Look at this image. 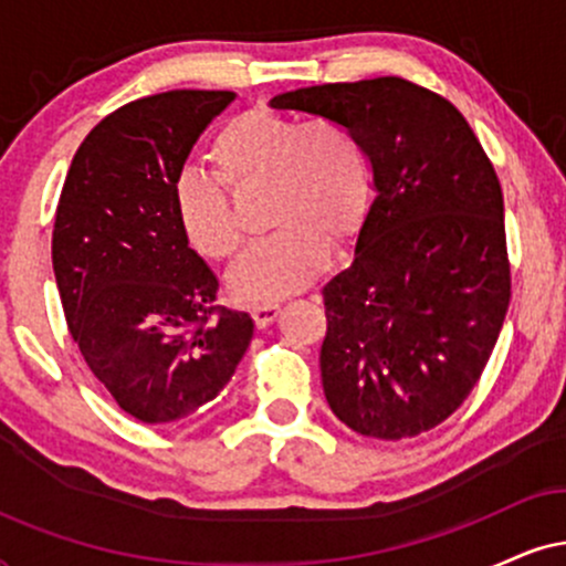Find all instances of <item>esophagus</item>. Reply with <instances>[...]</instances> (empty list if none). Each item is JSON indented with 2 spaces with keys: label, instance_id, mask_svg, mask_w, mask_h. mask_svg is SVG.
Segmentation results:
<instances>
[{
  "label": "esophagus",
  "instance_id": "34e87169",
  "mask_svg": "<svg viewBox=\"0 0 566 566\" xmlns=\"http://www.w3.org/2000/svg\"><path fill=\"white\" fill-rule=\"evenodd\" d=\"M250 314H252V319H255L258 327L263 329L279 316V303H255L250 308Z\"/></svg>",
  "mask_w": 566,
  "mask_h": 566
}]
</instances>
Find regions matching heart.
<instances>
[{"label":"heart","instance_id":"b5f03b06","mask_svg":"<svg viewBox=\"0 0 566 566\" xmlns=\"http://www.w3.org/2000/svg\"><path fill=\"white\" fill-rule=\"evenodd\" d=\"M218 178L188 170L175 184V212L188 244L210 261H233L244 231L233 197L265 188V226L274 229L237 269L229 287L244 301H279L311 284L329 250H343L365 226L369 161L348 127L252 108L210 143Z\"/></svg>","mask_w":566,"mask_h":566}]
</instances>
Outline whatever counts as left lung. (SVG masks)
Wrapping results in <instances>:
<instances>
[{"label":"left lung","instance_id":"obj_1","mask_svg":"<svg viewBox=\"0 0 566 566\" xmlns=\"http://www.w3.org/2000/svg\"><path fill=\"white\" fill-rule=\"evenodd\" d=\"M271 106L348 127L378 188L354 261L322 290L327 405L361 437L431 431L482 378L511 303L495 167L447 97L401 76L295 90Z\"/></svg>","mask_w":566,"mask_h":566}]
</instances>
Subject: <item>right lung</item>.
Masks as SVG:
<instances>
[{
	"label": "right lung",
	"instance_id": "right-lung-1",
	"mask_svg": "<svg viewBox=\"0 0 566 566\" xmlns=\"http://www.w3.org/2000/svg\"><path fill=\"white\" fill-rule=\"evenodd\" d=\"M229 90H170L116 108L76 148L57 199L53 271L90 373L143 423H180L223 391L252 316L218 305L188 247L175 184Z\"/></svg>",
	"mask_w": 566,
	"mask_h": 566
}]
</instances>
